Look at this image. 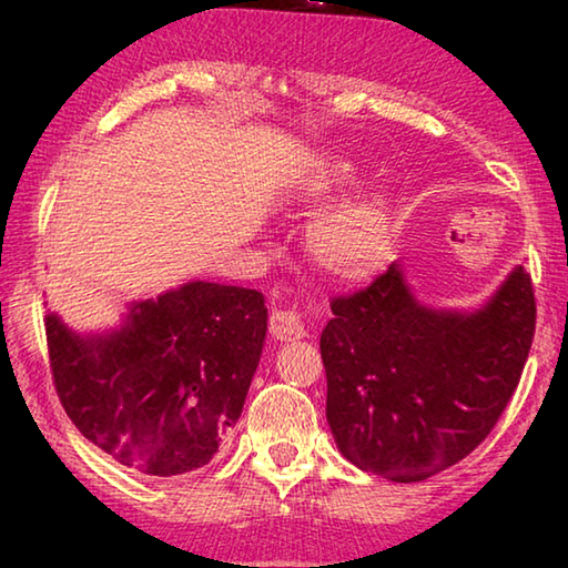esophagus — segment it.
I'll list each match as a JSON object with an SVG mask.
<instances>
[{
  "label": "esophagus",
  "instance_id": "obj_1",
  "mask_svg": "<svg viewBox=\"0 0 568 568\" xmlns=\"http://www.w3.org/2000/svg\"><path fill=\"white\" fill-rule=\"evenodd\" d=\"M285 325H287V328H283V333H285V331H287V333H295V328H297V323H291V321H287ZM281 341H283V338H281Z\"/></svg>",
  "mask_w": 568,
  "mask_h": 568
}]
</instances>
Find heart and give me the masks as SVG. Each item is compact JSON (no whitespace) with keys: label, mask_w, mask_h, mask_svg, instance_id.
Returning <instances> with one entry per match:
<instances>
[{"label":"heart","mask_w":568,"mask_h":568,"mask_svg":"<svg viewBox=\"0 0 568 568\" xmlns=\"http://www.w3.org/2000/svg\"><path fill=\"white\" fill-rule=\"evenodd\" d=\"M361 223H358V220H348V223H345V225H333V223H328V233H331V240H333V243L335 245H345V243H348V240H353L355 235H358L361 233Z\"/></svg>","instance_id":"heart-1"}]
</instances>
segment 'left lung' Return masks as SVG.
I'll use <instances>...</instances> for the list:
<instances>
[{
	"mask_svg": "<svg viewBox=\"0 0 568 568\" xmlns=\"http://www.w3.org/2000/svg\"><path fill=\"white\" fill-rule=\"evenodd\" d=\"M44 328L57 393L80 434L124 466L178 476L210 464L240 418L267 307L250 287L185 277L132 297L118 323L80 331L50 307Z\"/></svg>",
	"mask_w": 568,
	"mask_h": 568,
	"instance_id": "left-lung-1",
	"label": "left lung"
}]
</instances>
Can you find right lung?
<instances>
[{"mask_svg":"<svg viewBox=\"0 0 568 568\" xmlns=\"http://www.w3.org/2000/svg\"><path fill=\"white\" fill-rule=\"evenodd\" d=\"M331 311L321 355L333 438L353 466L396 484L436 476L491 434L536 323L521 265L474 311L420 303L398 265Z\"/></svg>","mask_w":568,"mask_h":568,"instance_id":"right-lung-1","label":"right lung"}]
</instances>
